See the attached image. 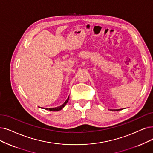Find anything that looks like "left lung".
Segmentation results:
<instances>
[{
    "mask_svg": "<svg viewBox=\"0 0 153 153\" xmlns=\"http://www.w3.org/2000/svg\"><path fill=\"white\" fill-rule=\"evenodd\" d=\"M120 110H122V109H116V110H112V109H111V110H110V111H120Z\"/></svg>",
    "mask_w": 153,
    "mask_h": 153,
    "instance_id": "obj_1",
    "label": "left lung"
}]
</instances>
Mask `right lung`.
<instances>
[{"mask_svg":"<svg viewBox=\"0 0 153 153\" xmlns=\"http://www.w3.org/2000/svg\"><path fill=\"white\" fill-rule=\"evenodd\" d=\"M68 100H69V97H68V99L66 100V101L63 103L62 105H60V106L57 107H55V108H46L45 109L49 110V111H60V110H62L65 106V105L66 104V103H68Z\"/></svg>","mask_w":153,"mask_h":153,"instance_id":"1","label":"right lung"}]
</instances>
